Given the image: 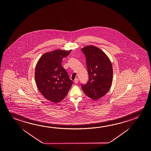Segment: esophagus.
Returning a JSON list of instances; mask_svg holds the SVG:
<instances>
[{
	"mask_svg": "<svg viewBox=\"0 0 151 151\" xmlns=\"http://www.w3.org/2000/svg\"><path fill=\"white\" fill-rule=\"evenodd\" d=\"M78 79L77 78H76L74 80V83L75 84H77V83H78Z\"/></svg>",
	"mask_w": 151,
	"mask_h": 151,
	"instance_id": "1",
	"label": "esophagus"
}]
</instances>
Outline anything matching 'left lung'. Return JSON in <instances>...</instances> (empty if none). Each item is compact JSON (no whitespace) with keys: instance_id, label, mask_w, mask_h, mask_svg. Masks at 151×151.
Listing matches in <instances>:
<instances>
[{"instance_id":"8db88e82","label":"left lung","mask_w":151,"mask_h":151,"mask_svg":"<svg viewBox=\"0 0 151 151\" xmlns=\"http://www.w3.org/2000/svg\"><path fill=\"white\" fill-rule=\"evenodd\" d=\"M86 57L89 80L82 84L84 93L91 99L97 100L104 96L111 86L113 67L111 62L101 50L94 46L82 48Z\"/></svg>"}]
</instances>
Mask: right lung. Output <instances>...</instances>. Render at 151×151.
Wrapping results in <instances>:
<instances>
[{
  "label": "right lung",
  "mask_w": 151,
  "mask_h": 151,
  "mask_svg": "<svg viewBox=\"0 0 151 151\" xmlns=\"http://www.w3.org/2000/svg\"><path fill=\"white\" fill-rule=\"evenodd\" d=\"M71 50H56L40 58L35 68L37 87L45 99L53 103L62 101L67 95L73 82L62 66V60Z\"/></svg>",
  "instance_id": "right-lung-1"
}]
</instances>
